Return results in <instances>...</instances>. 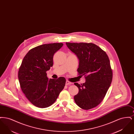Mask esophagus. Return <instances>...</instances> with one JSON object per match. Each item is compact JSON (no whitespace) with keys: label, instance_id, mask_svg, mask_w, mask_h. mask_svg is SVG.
I'll return each instance as SVG.
<instances>
[{"label":"esophagus","instance_id":"obj_1","mask_svg":"<svg viewBox=\"0 0 134 134\" xmlns=\"http://www.w3.org/2000/svg\"><path fill=\"white\" fill-rule=\"evenodd\" d=\"M72 83L70 82V81H68V80H66V85H70V84H71Z\"/></svg>","mask_w":134,"mask_h":134}]
</instances>
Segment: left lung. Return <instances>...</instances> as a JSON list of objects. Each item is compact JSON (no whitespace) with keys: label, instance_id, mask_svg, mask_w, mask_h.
<instances>
[{"label":"left lung","instance_id":"left-lung-1","mask_svg":"<svg viewBox=\"0 0 134 134\" xmlns=\"http://www.w3.org/2000/svg\"><path fill=\"white\" fill-rule=\"evenodd\" d=\"M79 60L78 74L84 75L85 83H74L79 89L74 98L83 109L97 106L103 99L113 79V71L105 52L90 43H66Z\"/></svg>","mask_w":134,"mask_h":134}]
</instances>
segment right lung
<instances>
[{"instance_id": "1", "label": "right lung", "mask_w": 134, "mask_h": 134, "mask_svg": "<svg viewBox=\"0 0 134 134\" xmlns=\"http://www.w3.org/2000/svg\"><path fill=\"white\" fill-rule=\"evenodd\" d=\"M63 45L52 43L38 46L29 51L23 60L18 73L20 86L27 99L37 107L51 106L64 88V77L49 79L46 73L53 65L54 54Z\"/></svg>"}]
</instances>
